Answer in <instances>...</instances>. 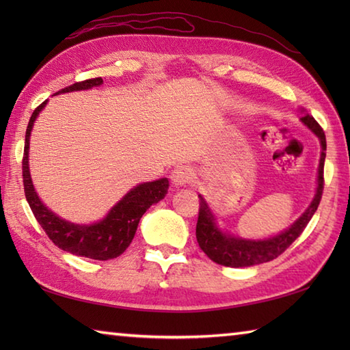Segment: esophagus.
I'll list each match as a JSON object with an SVG mask.
<instances>
[{"label":"esophagus","instance_id":"34e87169","mask_svg":"<svg viewBox=\"0 0 350 350\" xmlns=\"http://www.w3.org/2000/svg\"><path fill=\"white\" fill-rule=\"evenodd\" d=\"M192 179H194V173L188 167H177L171 171V182H173L174 187H183Z\"/></svg>","mask_w":350,"mask_h":350}]
</instances>
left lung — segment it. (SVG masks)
Instances as JSON below:
<instances>
[{"label":"left lung","mask_w":350,"mask_h":350,"mask_svg":"<svg viewBox=\"0 0 350 350\" xmlns=\"http://www.w3.org/2000/svg\"><path fill=\"white\" fill-rule=\"evenodd\" d=\"M304 124L313 131L321 139L322 144V154H321V163H319V177H317V191L313 198V202L308 206L306 213L295 222L286 232L281 234L271 237V239L265 241H245L242 237H234L219 232L215 226L213 215L209 209V206L204 202L202 196L200 197V211H198V221L196 228V236L200 248L204 251V254L209 257L212 262L228 266V267H245L252 265H260L265 262H271V260L281 256L290 245H292L301 233L306 230L310 219L313 218L314 212L317 211L319 203L322 200L323 194V167H325V150H326V138L325 132L321 128L313 116H304L301 117Z\"/></svg>","instance_id":"obj_1"}]
</instances>
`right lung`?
<instances>
[{
  "label": "right lung",
  "mask_w": 350,
  "mask_h": 350,
  "mask_svg": "<svg viewBox=\"0 0 350 350\" xmlns=\"http://www.w3.org/2000/svg\"><path fill=\"white\" fill-rule=\"evenodd\" d=\"M103 83L102 78H92L79 83L64 87L58 93H68L75 90H87ZM46 100L42 102L34 109L29 117V122L25 132V147L24 156H22V179H24L25 198L31 207L33 215L37 222L42 226L43 232L48 234L49 239L54 242L58 248L68 251L70 254L79 257H88L93 260H109L116 258L129 247L133 236H135L138 222L144 212L152 204L161 202L168 191V180L159 179L154 182L141 183L138 187L131 189L120 202H118L109 213L100 222L92 226H78L72 222L58 218L44 206L40 198L37 197L31 176L28 170V148H29V133H31L36 117L39 116Z\"/></svg>",
  "instance_id": "1"
}]
</instances>
